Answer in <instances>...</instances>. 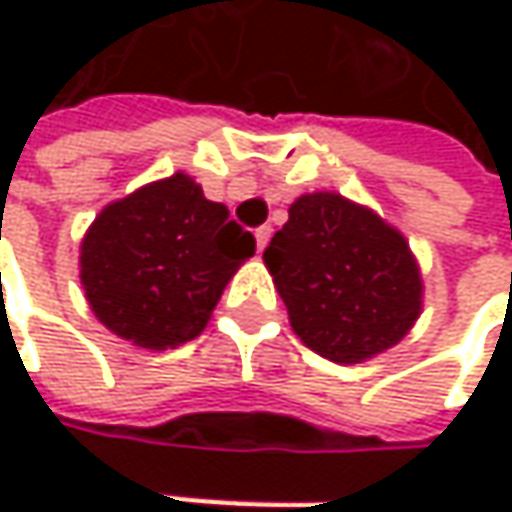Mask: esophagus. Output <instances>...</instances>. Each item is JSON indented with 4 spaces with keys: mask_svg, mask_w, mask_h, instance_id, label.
Instances as JSON below:
<instances>
[{
    "mask_svg": "<svg viewBox=\"0 0 512 512\" xmlns=\"http://www.w3.org/2000/svg\"><path fill=\"white\" fill-rule=\"evenodd\" d=\"M269 237H272V228H269V225H263V228H257V231H255L257 252H263V249H266V243H269Z\"/></svg>",
    "mask_w": 512,
    "mask_h": 512,
    "instance_id": "obj_1",
    "label": "esophagus"
}]
</instances>
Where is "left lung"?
Segmentation results:
<instances>
[{
	"instance_id": "obj_1",
	"label": "left lung",
	"mask_w": 512,
	"mask_h": 512,
	"mask_svg": "<svg viewBox=\"0 0 512 512\" xmlns=\"http://www.w3.org/2000/svg\"><path fill=\"white\" fill-rule=\"evenodd\" d=\"M287 213L263 263L302 344L338 364L400 344L424 308L406 237L341 192L299 195Z\"/></svg>"
}]
</instances>
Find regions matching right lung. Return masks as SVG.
I'll return each instance as SVG.
<instances>
[{"label":"right lung","mask_w":512,"mask_h":512,"mask_svg":"<svg viewBox=\"0 0 512 512\" xmlns=\"http://www.w3.org/2000/svg\"><path fill=\"white\" fill-rule=\"evenodd\" d=\"M252 255L255 237L177 171L97 213L79 246V281L112 335L159 353L204 332Z\"/></svg>","instance_id":"add662e5"}]
</instances>
